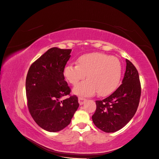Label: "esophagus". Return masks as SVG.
Listing matches in <instances>:
<instances>
[{
    "label": "esophagus",
    "mask_w": 159,
    "mask_h": 159,
    "mask_svg": "<svg viewBox=\"0 0 159 159\" xmlns=\"http://www.w3.org/2000/svg\"><path fill=\"white\" fill-rule=\"evenodd\" d=\"M86 101H87V100L84 98H82V97H79V103L80 105L84 104Z\"/></svg>",
    "instance_id": "esophagus-1"
}]
</instances>
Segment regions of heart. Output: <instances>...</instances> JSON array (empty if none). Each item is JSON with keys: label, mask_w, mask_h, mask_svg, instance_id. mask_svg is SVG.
<instances>
[{"label": "heart", "mask_w": 159, "mask_h": 159, "mask_svg": "<svg viewBox=\"0 0 159 159\" xmlns=\"http://www.w3.org/2000/svg\"><path fill=\"white\" fill-rule=\"evenodd\" d=\"M88 80L75 86L73 93L89 97L97 91L100 96L111 94L117 88L122 75V65L116 57L101 53L82 55L77 59V64H68L64 70V75L71 84Z\"/></svg>", "instance_id": "1"}]
</instances>
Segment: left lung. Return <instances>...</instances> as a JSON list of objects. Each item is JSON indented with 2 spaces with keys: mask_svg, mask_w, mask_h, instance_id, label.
I'll return each instance as SVG.
<instances>
[{
  "mask_svg": "<svg viewBox=\"0 0 159 159\" xmlns=\"http://www.w3.org/2000/svg\"><path fill=\"white\" fill-rule=\"evenodd\" d=\"M122 84L110 96L97 101L96 111L92 116L95 126L106 133L122 129L135 115L139 104L141 88L139 73L129 61Z\"/></svg>",
  "mask_w": 159,
  "mask_h": 159,
  "instance_id": "left-lung-1",
  "label": "left lung"
}]
</instances>
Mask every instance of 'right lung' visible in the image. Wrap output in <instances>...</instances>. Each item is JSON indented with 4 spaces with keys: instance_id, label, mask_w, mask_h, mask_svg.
Instances as JSON below:
<instances>
[{
    "instance_id": "obj_1",
    "label": "right lung",
    "mask_w": 159,
    "mask_h": 159,
    "mask_svg": "<svg viewBox=\"0 0 159 159\" xmlns=\"http://www.w3.org/2000/svg\"><path fill=\"white\" fill-rule=\"evenodd\" d=\"M71 49L52 48L33 62L27 74L26 91L30 113L39 126L49 132L59 131L71 122L79 106L64 80V70Z\"/></svg>"
}]
</instances>
